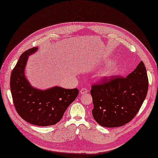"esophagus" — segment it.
<instances>
[{"mask_svg": "<svg viewBox=\"0 0 158 158\" xmlns=\"http://www.w3.org/2000/svg\"><path fill=\"white\" fill-rule=\"evenodd\" d=\"M88 92V89L83 88L80 89V94H87Z\"/></svg>", "mask_w": 158, "mask_h": 158, "instance_id": "obj_1", "label": "esophagus"}]
</instances>
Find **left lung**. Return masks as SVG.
Listing matches in <instances>:
<instances>
[{"instance_id":"8db88e82","label":"left lung","mask_w":158,"mask_h":158,"mask_svg":"<svg viewBox=\"0 0 158 158\" xmlns=\"http://www.w3.org/2000/svg\"><path fill=\"white\" fill-rule=\"evenodd\" d=\"M148 89V75L142 61L125 78L114 76L93 84L90 93L95 121L108 128L126 125L139 111Z\"/></svg>"}]
</instances>
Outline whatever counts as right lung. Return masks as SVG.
Wrapping results in <instances>:
<instances>
[{
    "label": "right lung",
    "mask_w": 158,
    "mask_h": 158,
    "mask_svg": "<svg viewBox=\"0 0 158 158\" xmlns=\"http://www.w3.org/2000/svg\"><path fill=\"white\" fill-rule=\"evenodd\" d=\"M37 50L33 47L22 54L10 76V90L14 107L23 120L32 125L47 127L59 123L70 105L77 98V88L61 87L41 90L32 87L24 69L28 56Z\"/></svg>",
    "instance_id": "1"
}]
</instances>
